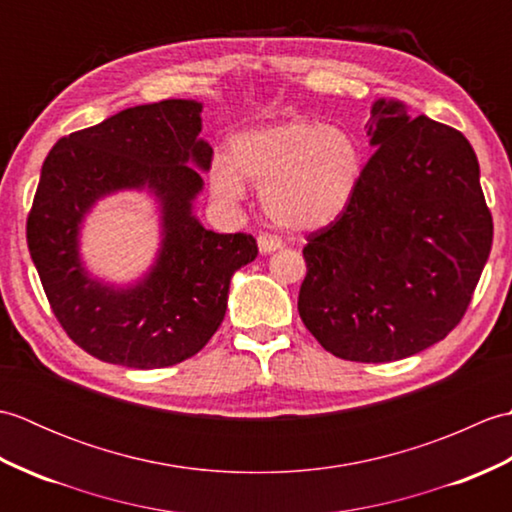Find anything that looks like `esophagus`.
Listing matches in <instances>:
<instances>
[{
    "instance_id": "1",
    "label": "esophagus",
    "mask_w": 512,
    "mask_h": 512,
    "mask_svg": "<svg viewBox=\"0 0 512 512\" xmlns=\"http://www.w3.org/2000/svg\"><path fill=\"white\" fill-rule=\"evenodd\" d=\"M257 246H259V250H262V253L266 255V253H275V250H279L281 246H284V242H281V239L275 237V235L262 233V235L257 237Z\"/></svg>"
}]
</instances>
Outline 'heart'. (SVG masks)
<instances>
[{
  "instance_id": "b5f03b06",
  "label": "heart",
  "mask_w": 512,
  "mask_h": 512,
  "mask_svg": "<svg viewBox=\"0 0 512 512\" xmlns=\"http://www.w3.org/2000/svg\"><path fill=\"white\" fill-rule=\"evenodd\" d=\"M226 162L211 171L217 200L237 204L244 180L259 187V204L273 224L314 231L334 222L352 202L365 171V147L352 129L288 121L233 138Z\"/></svg>"
}]
</instances>
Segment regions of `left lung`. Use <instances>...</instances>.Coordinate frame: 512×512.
Returning <instances> with one entry per match:
<instances>
[{"instance_id":"left-lung-1","label":"left lung","mask_w":512,"mask_h":512,"mask_svg":"<svg viewBox=\"0 0 512 512\" xmlns=\"http://www.w3.org/2000/svg\"><path fill=\"white\" fill-rule=\"evenodd\" d=\"M376 151L347 209L310 233L299 317L345 361H400L464 317L493 244L480 165L462 132L376 101Z\"/></svg>"}]
</instances>
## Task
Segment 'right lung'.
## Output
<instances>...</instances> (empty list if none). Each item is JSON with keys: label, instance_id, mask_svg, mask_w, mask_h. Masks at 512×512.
Returning a JSON list of instances; mask_svg holds the SVG:
<instances>
[{"label": "right lung", "instance_id": "add662e5", "mask_svg": "<svg viewBox=\"0 0 512 512\" xmlns=\"http://www.w3.org/2000/svg\"><path fill=\"white\" fill-rule=\"evenodd\" d=\"M200 112L184 99L129 107L63 136L43 160L28 250L61 328L99 361L156 369L198 354L224 319L233 273L257 257L253 235L206 231L191 213L202 176L190 165L213 160ZM143 186L163 204L159 262L136 289H107L78 262V224L103 194Z\"/></svg>", "mask_w": 512, "mask_h": 512}]
</instances>
